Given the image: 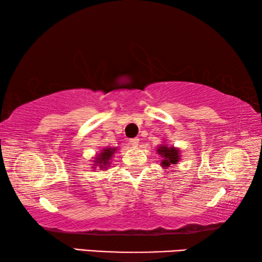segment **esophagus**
I'll return each instance as SVG.
<instances>
[{
  "instance_id": "esophagus-1",
  "label": "esophagus",
  "mask_w": 262,
  "mask_h": 262,
  "mask_svg": "<svg viewBox=\"0 0 262 262\" xmlns=\"http://www.w3.org/2000/svg\"><path fill=\"white\" fill-rule=\"evenodd\" d=\"M129 143H130L134 148H137V147H139V144H140V140H139V139H130V140H129Z\"/></svg>"
}]
</instances>
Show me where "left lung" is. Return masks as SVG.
Here are the masks:
<instances>
[{
    "instance_id": "8db88e82",
    "label": "left lung",
    "mask_w": 262,
    "mask_h": 262,
    "mask_svg": "<svg viewBox=\"0 0 262 262\" xmlns=\"http://www.w3.org/2000/svg\"><path fill=\"white\" fill-rule=\"evenodd\" d=\"M157 154H159V156L162 157L161 165L164 168L170 167V165H174L180 161V150L174 147H168L167 144H159V147L157 148Z\"/></svg>"
}]
</instances>
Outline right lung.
Returning <instances> with one entry per match:
<instances>
[{"label": "right lung", "instance_id": "add662e5", "mask_svg": "<svg viewBox=\"0 0 262 262\" xmlns=\"http://www.w3.org/2000/svg\"><path fill=\"white\" fill-rule=\"evenodd\" d=\"M115 151H118L117 148H104L101 149V151L96 155V157H94V165L95 167H99L101 171H105L106 168L110 166L111 161L114 156ZM97 170V168H95Z\"/></svg>", "mask_w": 262, "mask_h": 262}]
</instances>
